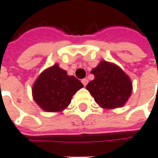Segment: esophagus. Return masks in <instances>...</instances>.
Listing matches in <instances>:
<instances>
[{"mask_svg":"<svg viewBox=\"0 0 158 158\" xmlns=\"http://www.w3.org/2000/svg\"><path fill=\"white\" fill-rule=\"evenodd\" d=\"M81 82H82V84L84 86H86L87 84H88V82H89V80L87 79V78H84V79H82L81 80Z\"/></svg>","mask_w":158,"mask_h":158,"instance_id":"obj_1","label":"esophagus"}]
</instances>
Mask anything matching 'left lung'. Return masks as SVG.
I'll use <instances>...</instances> for the list:
<instances>
[{
	"label": "left lung",
	"instance_id": "left-lung-1",
	"mask_svg": "<svg viewBox=\"0 0 158 158\" xmlns=\"http://www.w3.org/2000/svg\"><path fill=\"white\" fill-rule=\"evenodd\" d=\"M91 73L94 76L86 89L103 108L124 106L131 96L132 84L129 77L117 65L102 61Z\"/></svg>",
	"mask_w": 158,
	"mask_h": 158
}]
</instances>
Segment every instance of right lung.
Segmentation results:
<instances>
[{"label":"right lung","instance_id":"add662e5","mask_svg":"<svg viewBox=\"0 0 158 158\" xmlns=\"http://www.w3.org/2000/svg\"><path fill=\"white\" fill-rule=\"evenodd\" d=\"M83 84L67 71L54 64L41 73L32 87V96L47 112H59L69 105L72 96Z\"/></svg>","mask_w":158,"mask_h":158}]
</instances>
